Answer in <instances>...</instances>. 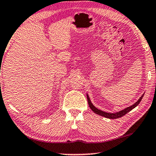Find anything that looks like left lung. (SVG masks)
I'll return each mask as SVG.
<instances>
[{
    "label": "left lung",
    "instance_id": "obj_1",
    "mask_svg": "<svg viewBox=\"0 0 156 156\" xmlns=\"http://www.w3.org/2000/svg\"><path fill=\"white\" fill-rule=\"evenodd\" d=\"M144 94H143L141 97H140V99H138V101H136V103L133 104V105L129 106V107L125 108V109L121 111V112L115 113V114H110V113H106V112H102V111H101V110H99V109H98V108H96L95 106H94L92 104H91L90 99H89V96L87 95V101H88V104H89V107H90L91 109L92 110L93 112L95 113V114H99V115H100V116H104V117H106V118H108V119H114L120 118V117L124 116V115L126 114L127 113H129V112H131V111L133 109V108H135L136 106H137L138 104H139L140 101H141V99H142L143 97H144Z\"/></svg>",
    "mask_w": 156,
    "mask_h": 156
}]
</instances>
